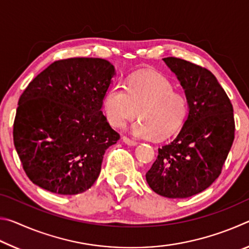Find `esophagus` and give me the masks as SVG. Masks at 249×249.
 Instances as JSON below:
<instances>
[{"label": "esophagus", "mask_w": 249, "mask_h": 249, "mask_svg": "<svg viewBox=\"0 0 249 249\" xmlns=\"http://www.w3.org/2000/svg\"><path fill=\"white\" fill-rule=\"evenodd\" d=\"M122 140H123V142H125V144L128 145V146H136V145H137L136 142L133 141V140H129V138L126 137V136L122 137Z\"/></svg>", "instance_id": "1"}]
</instances>
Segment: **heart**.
Returning <instances> with one entry per match:
<instances>
[{
  "instance_id": "obj_1",
  "label": "heart",
  "mask_w": 249,
  "mask_h": 249,
  "mask_svg": "<svg viewBox=\"0 0 249 249\" xmlns=\"http://www.w3.org/2000/svg\"><path fill=\"white\" fill-rule=\"evenodd\" d=\"M103 112L108 123L123 128L138 115L141 121L132 126L134 136L153 140L176 133L188 116L185 95L174 91V84L162 74L142 71L130 77L125 87H112L103 99Z\"/></svg>"
}]
</instances>
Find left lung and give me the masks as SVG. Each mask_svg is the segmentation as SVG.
<instances>
[{
    "label": "left lung",
    "mask_w": 249,
    "mask_h": 249,
    "mask_svg": "<svg viewBox=\"0 0 249 249\" xmlns=\"http://www.w3.org/2000/svg\"><path fill=\"white\" fill-rule=\"evenodd\" d=\"M162 60L184 90L189 113L175 140L158 149L146 180L158 195L183 199L220 176L234 142L233 105L208 69L175 57Z\"/></svg>",
    "instance_id": "1"
}]
</instances>
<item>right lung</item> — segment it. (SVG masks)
Here are the masks:
<instances>
[{"label":"right lung","instance_id":"1","mask_svg":"<svg viewBox=\"0 0 249 249\" xmlns=\"http://www.w3.org/2000/svg\"><path fill=\"white\" fill-rule=\"evenodd\" d=\"M115 68L101 58L54 61L18 101L14 145L33 183L64 196L87 191L120 135L103 115Z\"/></svg>","mask_w":249,"mask_h":249}]
</instances>
